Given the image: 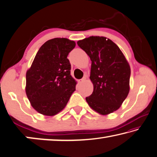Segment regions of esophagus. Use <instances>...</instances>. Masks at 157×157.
<instances>
[{
    "instance_id": "esophagus-1",
    "label": "esophagus",
    "mask_w": 157,
    "mask_h": 157,
    "mask_svg": "<svg viewBox=\"0 0 157 157\" xmlns=\"http://www.w3.org/2000/svg\"><path fill=\"white\" fill-rule=\"evenodd\" d=\"M85 81H86V78H81V80H79V83H83Z\"/></svg>"
}]
</instances>
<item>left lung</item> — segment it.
<instances>
[{"instance_id": "obj_1", "label": "left lung", "mask_w": 157, "mask_h": 157, "mask_svg": "<svg viewBox=\"0 0 157 157\" xmlns=\"http://www.w3.org/2000/svg\"><path fill=\"white\" fill-rule=\"evenodd\" d=\"M77 44L92 61L90 78L94 89L86 99L92 109L101 115L115 111L129 92L131 69L120 48L104 37L92 36Z\"/></svg>"}]
</instances>
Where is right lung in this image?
<instances>
[{"label":"right lung","instance_id":"add662e5","mask_svg":"<svg viewBox=\"0 0 157 157\" xmlns=\"http://www.w3.org/2000/svg\"><path fill=\"white\" fill-rule=\"evenodd\" d=\"M74 41L53 38L40 48L26 72L25 92L32 106L40 113L53 116L61 111L76 90L71 76L69 53Z\"/></svg>","mask_w":157,"mask_h":157}]
</instances>
